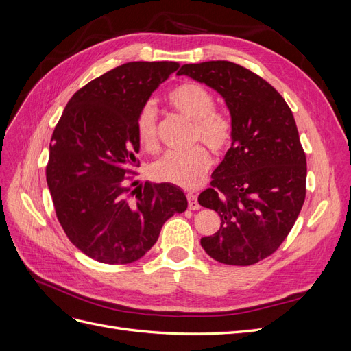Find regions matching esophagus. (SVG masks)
Masks as SVG:
<instances>
[{
  "label": "esophagus",
  "mask_w": 351,
  "mask_h": 351,
  "mask_svg": "<svg viewBox=\"0 0 351 351\" xmlns=\"http://www.w3.org/2000/svg\"><path fill=\"white\" fill-rule=\"evenodd\" d=\"M187 200H189V209H192V210L200 209V205H199V202H197V196L189 193L187 195Z\"/></svg>",
  "instance_id": "esophagus-1"
}]
</instances>
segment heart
I'll list each match as a JSON object with an SVG mask.
<instances>
[{
	"label": "heart",
	"mask_w": 351,
	"mask_h": 351,
	"mask_svg": "<svg viewBox=\"0 0 351 351\" xmlns=\"http://www.w3.org/2000/svg\"><path fill=\"white\" fill-rule=\"evenodd\" d=\"M168 102L176 111L193 121L195 141H202L215 152L224 151L230 145L231 123L224 114L214 110V97L202 84L195 82L178 84L168 93ZM136 134L146 151L156 149V110L152 104H146L137 115ZM209 167V152L204 146H196L189 152L164 155L155 162L152 173L159 182L182 189H195L205 180Z\"/></svg>",
	"instance_id": "b5f03b06"
}]
</instances>
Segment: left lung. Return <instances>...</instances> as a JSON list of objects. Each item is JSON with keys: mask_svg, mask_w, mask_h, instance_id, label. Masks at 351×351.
<instances>
[{"mask_svg": "<svg viewBox=\"0 0 351 351\" xmlns=\"http://www.w3.org/2000/svg\"><path fill=\"white\" fill-rule=\"evenodd\" d=\"M177 74L217 90L231 115V147L197 199L221 218L202 247L221 263H256L281 246L306 196V155L293 112L267 80L234 62L184 64Z\"/></svg>", "mask_w": 351, "mask_h": 351, "instance_id": "1", "label": "left lung"}]
</instances>
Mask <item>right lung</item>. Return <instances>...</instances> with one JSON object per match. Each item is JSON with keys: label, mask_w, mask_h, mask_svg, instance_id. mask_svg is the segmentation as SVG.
Segmentation results:
<instances>
[{"label": "right lung", "mask_w": 351, "mask_h": 351, "mask_svg": "<svg viewBox=\"0 0 351 351\" xmlns=\"http://www.w3.org/2000/svg\"><path fill=\"white\" fill-rule=\"evenodd\" d=\"M178 67L134 61L107 71L73 95L52 133L47 184L56 214L70 241L95 261L141 259L165 221L187 208L183 190L169 183L146 182L129 199L125 177L141 147L137 115Z\"/></svg>", "instance_id": "obj_1"}]
</instances>
